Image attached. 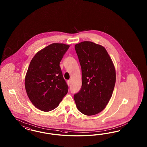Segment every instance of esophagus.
<instances>
[{
  "label": "esophagus",
  "instance_id": "obj_1",
  "mask_svg": "<svg viewBox=\"0 0 147 147\" xmlns=\"http://www.w3.org/2000/svg\"><path fill=\"white\" fill-rule=\"evenodd\" d=\"M67 84L68 86H70L71 85V81L70 80H68L67 81Z\"/></svg>",
  "mask_w": 147,
  "mask_h": 147
}]
</instances>
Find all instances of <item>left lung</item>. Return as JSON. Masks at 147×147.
Wrapping results in <instances>:
<instances>
[{
    "label": "left lung",
    "instance_id": "8db88e82",
    "mask_svg": "<svg viewBox=\"0 0 147 147\" xmlns=\"http://www.w3.org/2000/svg\"><path fill=\"white\" fill-rule=\"evenodd\" d=\"M82 71V87L74 98L78 109L87 116L106 108L116 82L114 65L102 45L85 41L75 45Z\"/></svg>",
    "mask_w": 147,
    "mask_h": 147
}]
</instances>
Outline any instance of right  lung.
<instances>
[{"instance_id":"obj_1","label":"right lung","mask_w":147,"mask_h":147,"mask_svg":"<svg viewBox=\"0 0 147 147\" xmlns=\"http://www.w3.org/2000/svg\"><path fill=\"white\" fill-rule=\"evenodd\" d=\"M69 45L53 43L38 51L32 59L25 76V86L32 104L41 111L58 107L68 92L60 62Z\"/></svg>"}]
</instances>
